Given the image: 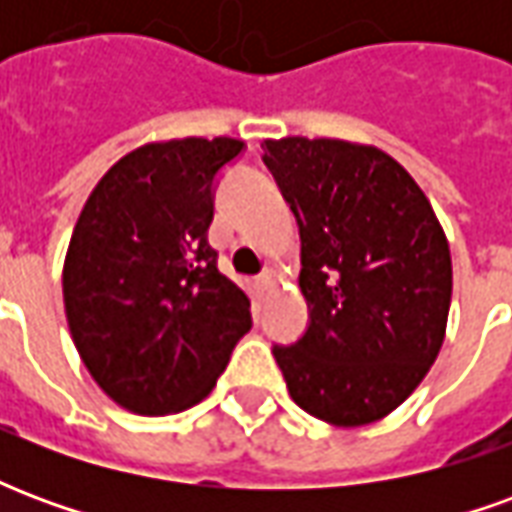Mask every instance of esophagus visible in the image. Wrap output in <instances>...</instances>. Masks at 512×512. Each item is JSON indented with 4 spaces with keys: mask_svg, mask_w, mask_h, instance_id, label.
Wrapping results in <instances>:
<instances>
[{
    "mask_svg": "<svg viewBox=\"0 0 512 512\" xmlns=\"http://www.w3.org/2000/svg\"><path fill=\"white\" fill-rule=\"evenodd\" d=\"M274 282H277V274L271 271V268H266L260 277H257V288L260 290H268V288H274Z\"/></svg>",
    "mask_w": 512,
    "mask_h": 512,
    "instance_id": "1",
    "label": "esophagus"
}]
</instances>
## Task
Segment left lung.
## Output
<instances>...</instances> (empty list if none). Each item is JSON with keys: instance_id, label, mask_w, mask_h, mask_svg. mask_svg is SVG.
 Segmentation results:
<instances>
[{"instance_id": "obj_1", "label": "left lung", "mask_w": 512, "mask_h": 512, "mask_svg": "<svg viewBox=\"0 0 512 512\" xmlns=\"http://www.w3.org/2000/svg\"><path fill=\"white\" fill-rule=\"evenodd\" d=\"M263 164L296 216L310 323L274 345L290 397L356 428L406 400L444 343L450 246L414 178L384 150L343 139L263 142Z\"/></svg>"}]
</instances>
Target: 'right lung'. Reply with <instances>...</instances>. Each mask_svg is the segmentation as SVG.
I'll return each instance as SVG.
<instances>
[{
  "mask_svg": "<svg viewBox=\"0 0 512 512\" xmlns=\"http://www.w3.org/2000/svg\"><path fill=\"white\" fill-rule=\"evenodd\" d=\"M244 142L172 139L120 158L84 202L62 271L84 367L134 414L208 397L252 329L249 296L208 244L213 194Z\"/></svg>",
  "mask_w": 512,
  "mask_h": 512,
  "instance_id": "1",
  "label": "right lung"
}]
</instances>
